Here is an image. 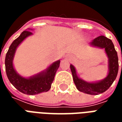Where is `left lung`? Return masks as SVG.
Here are the masks:
<instances>
[{
  "label": "left lung",
  "instance_id": "8db88e82",
  "mask_svg": "<svg viewBox=\"0 0 122 122\" xmlns=\"http://www.w3.org/2000/svg\"><path fill=\"white\" fill-rule=\"evenodd\" d=\"M90 44L93 47L105 49V53L108 57V72L107 77L100 81L93 82H86L84 80L78 77L76 69L71 64L70 67L74 84L76 85L77 90L87 94L98 95L106 92L112 84L117 76L119 66L118 54L112 40L105 37V36H99L95 38L90 42Z\"/></svg>",
  "mask_w": 122,
  "mask_h": 122
}]
</instances>
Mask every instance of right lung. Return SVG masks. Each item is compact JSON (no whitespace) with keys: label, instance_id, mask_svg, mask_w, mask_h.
I'll return each mask as SVG.
<instances>
[{"label":"right lung","instance_id":"1","mask_svg":"<svg viewBox=\"0 0 122 122\" xmlns=\"http://www.w3.org/2000/svg\"><path fill=\"white\" fill-rule=\"evenodd\" d=\"M29 30L32 29H29ZM32 35V32L29 30L21 32L20 36L14 40L10 45L5 58L6 72L10 83L20 92L32 95L46 92L50 90L56 72L60 65V60L55 61L45 70L29 78L21 76L17 73L13 64L16 50L26 38Z\"/></svg>","mask_w":122,"mask_h":122}]
</instances>
